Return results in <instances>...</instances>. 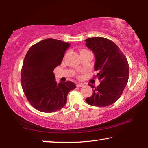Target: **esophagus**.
<instances>
[{
	"instance_id": "esophagus-1",
	"label": "esophagus",
	"mask_w": 148,
	"mask_h": 148,
	"mask_svg": "<svg viewBox=\"0 0 148 148\" xmlns=\"http://www.w3.org/2000/svg\"><path fill=\"white\" fill-rule=\"evenodd\" d=\"M76 86H77V87H82V86H84V84H82V83H77V84H76Z\"/></svg>"
}]
</instances>
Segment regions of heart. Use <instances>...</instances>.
<instances>
[{
	"label": "heart",
	"instance_id": "b5f03b06",
	"mask_svg": "<svg viewBox=\"0 0 148 148\" xmlns=\"http://www.w3.org/2000/svg\"><path fill=\"white\" fill-rule=\"evenodd\" d=\"M85 50H80V52H83V51H85Z\"/></svg>",
	"mask_w": 148,
	"mask_h": 148
}]
</instances>
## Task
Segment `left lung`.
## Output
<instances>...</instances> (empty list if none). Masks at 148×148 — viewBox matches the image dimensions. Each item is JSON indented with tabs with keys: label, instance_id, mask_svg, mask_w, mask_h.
I'll use <instances>...</instances> for the list:
<instances>
[{
	"label": "left lung",
	"instance_id": "obj_1",
	"mask_svg": "<svg viewBox=\"0 0 148 148\" xmlns=\"http://www.w3.org/2000/svg\"><path fill=\"white\" fill-rule=\"evenodd\" d=\"M86 46L95 56V75L100 81L96 87L89 84L92 95L86 99L87 103L96 107H107L118 100L129 77V65L119 48L110 40L102 37L87 39Z\"/></svg>",
	"mask_w": 148,
	"mask_h": 148
}]
</instances>
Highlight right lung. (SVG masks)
Here are the masks:
<instances>
[{
    "label": "right lung",
    "mask_w": 148,
    "mask_h": 148,
    "mask_svg": "<svg viewBox=\"0 0 148 148\" xmlns=\"http://www.w3.org/2000/svg\"><path fill=\"white\" fill-rule=\"evenodd\" d=\"M70 43L45 39L30 48L21 71V84L27 100L36 110L46 113L59 110L67 102V95L76 88L67 81L57 84L54 68L61 64Z\"/></svg>",
    "instance_id": "obj_1"
}]
</instances>
